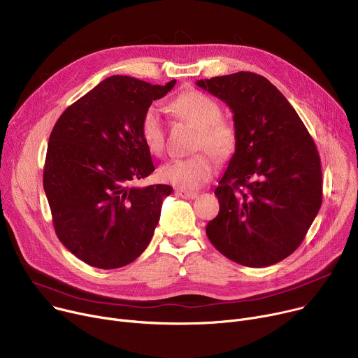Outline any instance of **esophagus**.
<instances>
[{"label": "esophagus", "instance_id": "34e87169", "mask_svg": "<svg viewBox=\"0 0 358 358\" xmlns=\"http://www.w3.org/2000/svg\"><path fill=\"white\" fill-rule=\"evenodd\" d=\"M177 196L181 197V199H185V200H194L199 197V192H194V191H187V189H177Z\"/></svg>", "mask_w": 358, "mask_h": 358}]
</instances>
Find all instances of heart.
Returning a JSON list of instances; mask_svg holds the SVG:
<instances>
[{
    "mask_svg": "<svg viewBox=\"0 0 358 358\" xmlns=\"http://www.w3.org/2000/svg\"><path fill=\"white\" fill-rule=\"evenodd\" d=\"M169 110L177 117L199 128L196 148H206L215 157L230 155L237 144L233 124L222 120L221 106L210 95L189 90L170 103ZM140 133L147 148L158 154L164 148L166 124L158 106L148 107L140 122ZM215 170L214 159L208 152H197L185 158H173L159 167V178L182 189H197L207 182Z\"/></svg>",
    "mask_w": 358,
    "mask_h": 358,
    "instance_id": "b5f03b06",
    "label": "heart"
}]
</instances>
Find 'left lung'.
I'll return each instance as SVG.
<instances>
[{
	"instance_id": "1",
	"label": "left lung",
	"mask_w": 358,
	"mask_h": 358,
	"mask_svg": "<svg viewBox=\"0 0 358 358\" xmlns=\"http://www.w3.org/2000/svg\"><path fill=\"white\" fill-rule=\"evenodd\" d=\"M234 113L236 152L214 194L211 244L231 262L267 267L303 243L322 200L317 147L296 110L263 76L240 71L200 80Z\"/></svg>"
}]
</instances>
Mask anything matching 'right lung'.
Here are the masks:
<instances>
[{
  "instance_id": "obj_1",
  "label": "right lung",
  "mask_w": 358,
  "mask_h": 358,
  "mask_svg": "<svg viewBox=\"0 0 358 358\" xmlns=\"http://www.w3.org/2000/svg\"><path fill=\"white\" fill-rule=\"evenodd\" d=\"M176 85L113 76L57 120L47 148L44 189L59 241L88 266L113 270L141 255L173 188L134 187L154 171L140 122Z\"/></svg>"
}]
</instances>
